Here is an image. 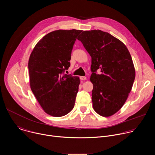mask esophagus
Masks as SVG:
<instances>
[{"mask_svg": "<svg viewBox=\"0 0 155 155\" xmlns=\"http://www.w3.org/2000/svg\"><path fill=\"white\" fill-rule=\"evenodd\" d=\"M80 79L81 80H86V77H83V76H81V77H80Z\"/></svg>", "mask_w": 155, "mask_h": 155, "instance_id": "1", "label": "esophagus"}]
</instances>
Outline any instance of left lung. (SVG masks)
<instances>
[{
	"mask_svg": "<svg viewBox=\"0 0 155 155\" xmlns=\"http://www.w3.org/2000/svg\"><path fill=\"white\" fill-rule=\"evenodd\" d=\"M77 39L91 57L93 108L101 116H112L124 104L135 79L130 53L121 41L101 30L83 31Z\"/></svg>",
	"mask_w": 155,
	"mask_h": 155,
	"instance_id": "obj_1",
	"label": "left lung"
}]
</instances>
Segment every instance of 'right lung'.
I'll return each instance as SVG.
<instances>
[{
    "label": "right lung",
    "mask_w": 155,
    "mask_h": 155,
    "mask_svg": "<svg viewBox=\"0 0 155 155\" xmlns=\"http://www.w3.org/2000/svg\"><path fill=\"white\" fill-rule=\"evenodd\" d=\"M80 30H56L44 36L29 59L31 89L44 112L60 117L75 105L80 78L64 74L71 65L73 46Z\"/></svg>",
    "instance_id": "obj_1"
}]
</instances>
